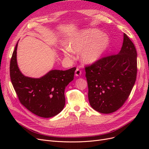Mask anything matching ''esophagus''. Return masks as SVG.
Instances as JSON below:
<instances>
[{"label": "esophagus", "instance_id": "34e87169", "mask_svg": "<svg viewBox=\"0 0 149 149\" xmlns=\"http://www.w3.org/2000/svg\"><path fill=\"white\" fill-rule=\"evenodd\" d=\"M81 74V71L79 68L76 69V70L75 71V75L76 76H79Z\"/></svg>", "mask_w": 149, "mask_h": 149}]
</instances>
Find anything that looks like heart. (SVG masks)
<instances>
[{
    "instance_id": "1",
    "label": "heart",
    "mask_w": 149,
    "mask_h": 149,
    "mask_svg": "<svg viewBox=\"0 0 149 149\" xmlns=\"http://www.w3.org/2000/svg\"><path fill=\"white\" fill-rule=\"evenodd\" d=\"M109 36L95 29L84 30L72 37L63 50L65 56L73 58V52H80L83 61L92 64L100 60L109 46Z\"/></svg>"
}]
</instances>
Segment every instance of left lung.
Masks as SVG:
<instances>
[{
	"label": "left lung",
	"mask_w": 149,
	"mask_h": 149,
	"mask_svg": "<svg viewBox=\"0 0 149 149\" xmlns=\"http://www.w3.org/2000/svg\"><path fill=\"white\" fill-rule=\"evenodd\" d=\"M137 56L134 43L124 33L118 54L104 57L85 68L88 99L94 110L109 114L124 104L136 80Z\"/></svg>",
	"instance_id": "obj_1"
}]
</instances>
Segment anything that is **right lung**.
I'll return each instance as SVG.
<instances>
[{
  "label": "right lung",
  "instance_id": "1",
  "mask_svg": "<svg viewBox=\"0 0 149 149\" xmlns=\"http://www.w3.org/2000/svg\"><path fill=\"white\" fill-rule=\"evenodd\" d=\"M17 46L18 42L10 60V76L20 102L42 118H52L59 114L65 105V88L73 80L76 68L53 70L39 78L28 77L22 73L18 66Z\"/></svg>",
  "mask_w": 149,
  "mask_h": 149
}]
</instances>
